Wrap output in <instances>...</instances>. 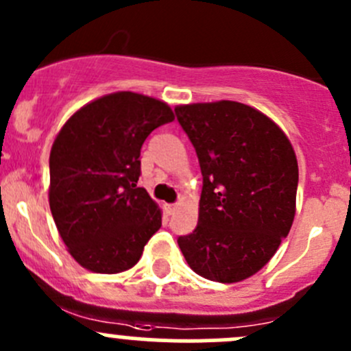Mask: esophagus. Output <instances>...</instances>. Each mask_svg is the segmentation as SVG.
Returning <instances> with one entry per match:
<instances>
[{"label":"esophagus","mask_w":351,"mask_h":351,"mask_svg":"<svg viewBox=\"0 0 351 351\" xmlns=\"http://www.w3.org/2000/svg\"><path fill=\"white\" fill-rule=\"evenodd\" d=\"M176 207H178V205H176V204H168V205H166V208H168V214H173V212L176 210Z\"/></svg>","instance_id":"esophagus-1"}]
</instances>
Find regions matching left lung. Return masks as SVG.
<instances>
[{
    "mask_svg": "<svg viewBox=\"0 0 351 351\" xmlns=\"http://www.w3.org/2000/svg\"><path fill=\"white\" fill-rule=\"evenodd\" d=\"M175 113L204 178L198 224L178 246L200 277L241 282L270 261L292 228L299 183L292 144L267 115L238 101L182 105Z\"/></svg>",
    "mask_w": 351,
    "mask_h": 351,
    "instance_id": "obj_1",
    "label": "left lung"
}]
</instances>
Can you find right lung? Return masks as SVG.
Segmentation results:
<instances>
[{
    "label": "right lung",
    "mask_w": 351,
    "mask_h": 351,
    "mask_svg": "<svg viewBox=\"0 0 351 351\" xmlns=\"http://www.w3.org/2000/svg\"><path fill=\"white\" fill-rule=\"evenodd\" d=\"M173 120L162 101L120 91L84 105L58 134L49 158V205L81 267L97 274L129 270L161 228V210L137 186L141 147Z\"/></svg>",
    "instance_id": "add662e5"
}]
</instances>
